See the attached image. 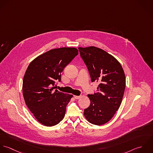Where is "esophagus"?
Wrapping results in <instances>:
<instances>
[{
    "label": "esophagus",
    "instance_id": "esophagus-1",
    "mask_svg": "<svg viewBox=\"0 0 153 153\" xmlns=\"http://www.w3.org/2000/svg\"><path fill=\"white\" fill-rule=\"evenodd\" d=\"M74 97L75 99H79L81 97V96H74Z\"/></svg>",
    "mask_w": 153,
    "mask_h": 153
}]
</instances>
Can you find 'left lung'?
<instances>
[{"mask_svg": "<svg viewBox=\"0 0 153 153\" xmlns=\"http://www.w3.org/2000/svg\"><path fill=\"white\" fill-rule=\"evenodd\" d=\"M81 57L88 68L92 82H98V92L88 94L90 106L85 109L88 122L102 125L109 121L118 110L125 89L126 79L120 62L99 48L79 47Z\"/></svg>", "mask_w": 153, "mask_h": 153, "instance_id": "1", "label": "left lung"}]
</instances>
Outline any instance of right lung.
<instances>
[{
	"label": "right lung",
	"mask_w": 153,
	"mask_h": 153,
	"mask_svg": "<svg viewBox=\"0 0 153 153\" xmlns=\"http://www.w3.org/2000/svg\"><path fill=\"white\" fill-rule=\"evenodd\" d=\"M78 50L62 47L39 55L29 64L24 76L22 92L25 104L39 122L52 126L62 120L72 94L54 90L64 67L78 54Z\"/></svg>",
	"instance_id": "obj_1"
}]
</instances>
